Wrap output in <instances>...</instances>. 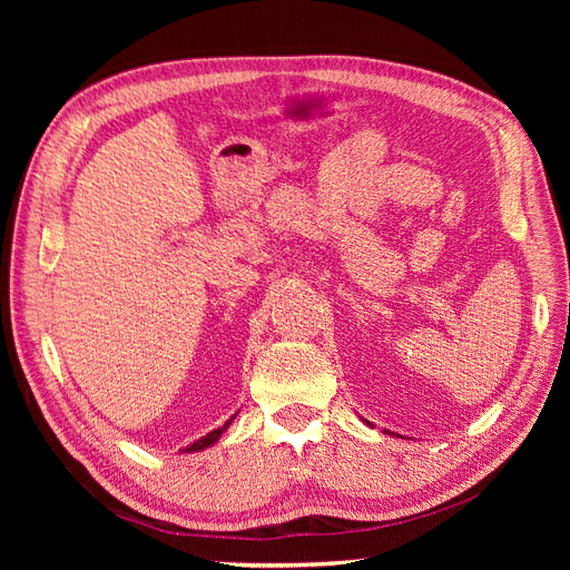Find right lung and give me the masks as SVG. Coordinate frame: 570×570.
Returning a JSON list of instances; mask_svg holds the SVG:
<instances>
[{"label": "right lung", "mask_w": 570, "mask_h": 570, "mask_svg": "<svg viewBox=\"0 0 570 570\" xmlns=\"http://www.w3.org/2000/svg\"><path fill=\"white\" fill-rule=\"evenodd\" d=\"M233 423V419L226 423V425H223V428H216V430H212V433L209 435H204L202 440H197V442H193V444H189L187 446V450L185 452H199V450H206V446H212L218 438H220V433H223V430H226L228 425Z\"/></svg>", "instance_id": "add662e5"}]
</instances>
